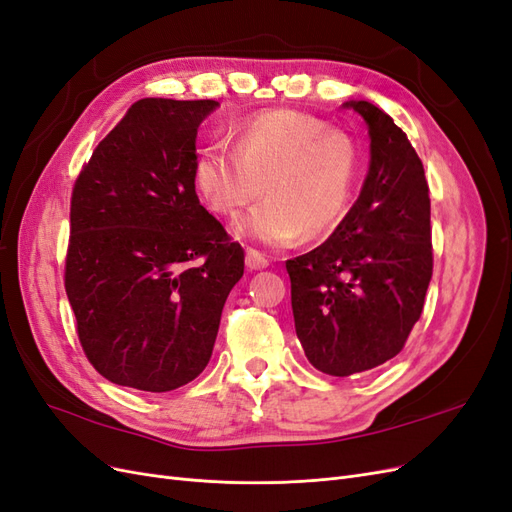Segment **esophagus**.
<instances>
[{
    "instance_id": "esophagus-1",
    "label": "esophagus",
    "mask_w": 512,
    "mask_h": 512,
    "mask_svg": "<svg viewBox=\"0 0 512 512\" xmlns=\"http://www.w3.org/2000/svg\"><path fill=\"white\" fill-rule=\"evenodd\" d=\"M245 265H247V269L260 271V269H267V267H269V260H267L265 254L258 252V250H247V254H245Z\"/></svg>"
}]
</instances>
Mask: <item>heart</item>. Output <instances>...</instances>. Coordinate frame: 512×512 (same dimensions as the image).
I'll use <instances>...</instances> for the list:
<instances>
[{"label":"heart","mask_w":512,"mask_h":512,"mask_svg":"<svg viewBox=\"0 0 512 512\" xmlns=\"http://www.w3.org/2000/svg\"><path fill=\"white\" fill-rule=\"evenodd\" d=\"M235 147L211 143L194 160V183L211 211L241 222V235L288 247L303 235L327 237L346 220L361 179V149L327 121L299 111H267L241 121Z\"/></svg>","instance_id":"1"}]
</instances>
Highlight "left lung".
Instances as JSON below:
<instances>
[{"mask_svg":"<svg viewBox=\"0 0 512 512\" xmlns=\"http://www.w3.org/2000/svg\"><path fill=\"white\" fill-rule=\"evenodd\" d=\"M371 162L346 220L316 250L286 260L294 329L307 361L346 378L386 363L421 318L433 271L431 203L406 132L367 100Z\"/></svg>","mask_w":512,"mask_h":512,"instance_id":"left-lung-1","label":"left lung"}]
</instances>
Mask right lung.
<instances>
[{
    "label": "right lung",
    "instance_id": "obj_1",
    "mask_svg": "<svg viewBox=\"0 0 512 512\" xmlns=\"http://www.w3.org/2000/svg\"><path fill=\"white\" fill-rule=\"evenodd\" d=\"M215 106L134 102L74 181L66 294L89 363L119 386L166 393L192 382L243 275V247L194 185L196 132Z\"/></svg>",
    "mask_w": 512,
    "mask_h": 512
}]
</instances>
